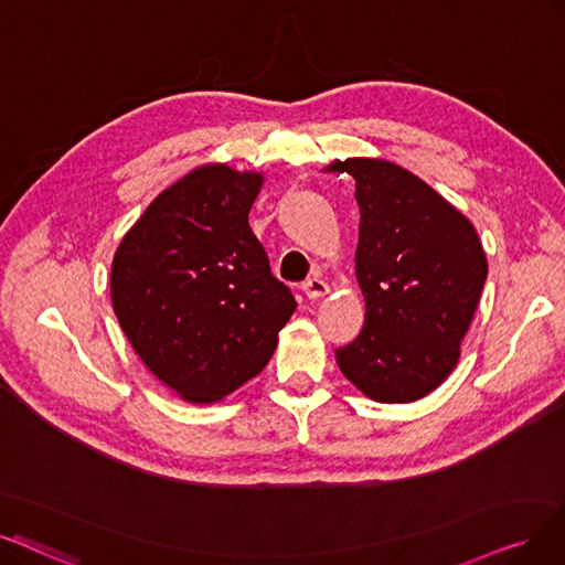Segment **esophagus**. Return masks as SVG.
<instances>
[{"instance_id": "esophagus-1", "label": "esophagus", "mask_w": 565, "mask_h": 565, "mask_svg": "<svg viewBox=\"0 0 565 565\" xmlns=\"http://www.w3.org/2000/svg\"><path fill=\"white\" fill-rule=\"evenodd\" d=\"M301 291H303V295H306L308 299H320V297L327 295L329 287H327V282H324L322 278L312 276V278H308V280L301 282Z\"/></svg>"}]
</instances>
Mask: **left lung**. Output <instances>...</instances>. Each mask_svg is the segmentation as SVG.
<instances>
[{
	"label": "left lung",
	"instance_id": "1",
	"mask_svg": "<svg viewBox=\"0 0 565 565\" xmlns=\"http://www.w3.org/2000/svg\"><path fill=\"white\" fill-rule=\"evenodd\" d=\"M354 178L364 329L338 369L380 403H411L452 373L487 280L476 227L424 180L385 160L333 162Z\"/></svg>",
	"mask_w": 565,
	"mask_h": 565
}]
</instances>
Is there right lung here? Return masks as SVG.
Instances as JSON below:
<instances>
[{
  "mask_svg": "<svg viewBox=\"0 0 565 565\" xmlns=\"http://www.w3.org/2000/svg\"><path fill=\"white\" fill-rule=\"evenodd\" d=\"M259 173L190 171L125 234L110 266L118 322L167 387L211 403L255 377L297 308L250 230Z\"/></svg>",
  "mask_w": 565,
  "mask_h": 565,
  "instance_id": "right-lung-1",
  "label": "right lung"
}]
</instances>
